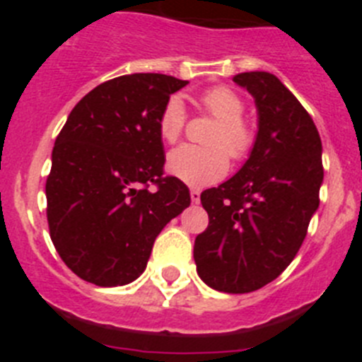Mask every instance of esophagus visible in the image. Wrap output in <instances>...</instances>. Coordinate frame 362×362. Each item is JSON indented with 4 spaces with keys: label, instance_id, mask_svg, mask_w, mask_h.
I'll use <instances>...</instances> for the list:
<instances>
[{
    "label": "esophagus",
    "instance_id": "1",
    "mask_svg": "<svg viewBox=\"0 0 362 362\" xmlns=\"http://www.w3.org/2000/svg\"><path fill=\"white\" fill-rule=\"evenodd\" d=\"M190 199H192V203H199L201 201V192L197 190V188H192L190 190Z\"/></svg>",
    "mask_w": 362,
    "mask_h": 362
}]
</instances>
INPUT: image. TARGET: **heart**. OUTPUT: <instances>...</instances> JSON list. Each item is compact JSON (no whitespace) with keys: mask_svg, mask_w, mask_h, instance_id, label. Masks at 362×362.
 I'll return each instance as SVG.
<instances>
[{"mask_svg":"<svg viewBox=\"0 0 362 362\" xmlns=\"http://www.w3.org/2000/svg\"><path fill=\"white\" fill-rule=\"evenodd\" d=\"M199 103L217 119L209 137L212 146L181 145L168 153L166 161L168 172L192 187H204L219 181L228 172V153L233 159H243L255 141L254 130L243 119L245 101L238 92L228 86H214L201 94ZM185 124L187 110L183 101L172 95L159 114V136L166 143H175L183 134Z\"/></svg>","mask_w":362,"mask_h":362,"instance_id":"obj_1","label":"heart"}]
</instances>
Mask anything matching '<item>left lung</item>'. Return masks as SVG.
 Segmentation results:
<instances>
[{
    "mask_svg": "<svg viewBox=\"0 0 362 362\" xmlns=\"http://www.w3.org/2000/svg\"><path fill=\"white\" fill-rule=\"evenodd\" d=\"M233 81L254 95L257 136L241 170L201 194L210 221L196 238L194 261L210 288L248 293L293 261L319 206L325 172L312 117L274 74L243 72Z\"/></svg>",
    "mask_w": 362,
    "mask_h": 362,
    "instance_id": "left-lung-1",
    "label": "left lung"
}]
</instances>
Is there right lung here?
Returning <instances> with one entry per match:
<instances>
[{
  "label": "right lung",
  "mask_w": 362,
  "mask_h": 362,
  "mask_svg": "<svg viewBox=\"0 0 362 362\" xmlns=\"http://www.w3.org/2000/svg\"><path fill=\"white\" fill-rule=\"evenodd\" d=\"M187 83L165 74L101 83L72 108L57 136L45 187L50 239L86 283L136 281L159 232L190 204L183 181L163 177L158 129L170 94Z\"/></svg>",
  "instance_id": "1"
}]
</instances>
